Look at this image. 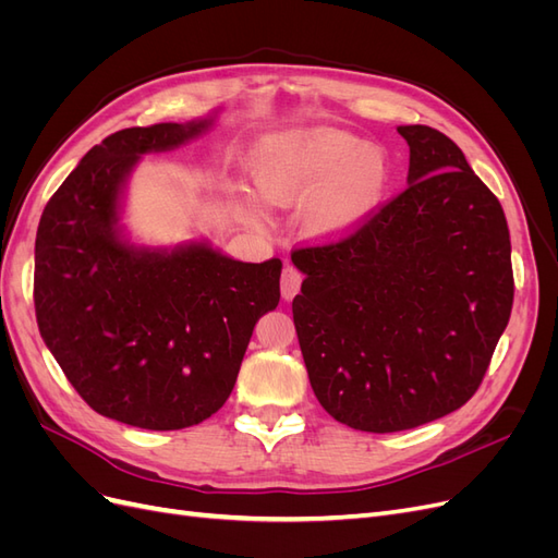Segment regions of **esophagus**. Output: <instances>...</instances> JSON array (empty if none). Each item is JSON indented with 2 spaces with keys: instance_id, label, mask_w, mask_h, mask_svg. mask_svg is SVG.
Returning a JSON list of instances; mask_svg holds the SVG:
<instances>
[{
  "instance_id": "34e87169",
  "label": "esophagus",
  "mask_w": 558,
  "mask_h": 558,
  "mask_svg": "<svg viewBox=\"0 0 558 558\" xmlns=\"http://www.w3.org/2000/svg\"><path fill=\"white\" fill-rule=\"evenodd\" d=\"M300 283H302V272L293 265H286L283 267V275H281V298L283 300H293L300 291Z\"/></svg>"
}]
</instances>
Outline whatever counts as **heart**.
<instances>
[{
	"label": "heart",
	"instance_id": "obj_1",
	"mask_svg": "<svg viewBox=\"0 0 558 558\" xmlns=\"http://www.w3.org/2000/svg\"><path fill=\"white\" fill-rule=\"evenodd\" d=\"M388 162L349 132L316 128L267 142L253 162V181L272 207H307L314 238H335L377 205Z\"/></svg>",
	"mask_w": 558,
	"mask_h": 558
}]
</instances>
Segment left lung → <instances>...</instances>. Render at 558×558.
<instances>
[{"label": "left lung", "mask_w": 558, "mask_h": 558, "mask_svg": "<svg viewBox=\"0 0 558 558\" xmlns=\"http://www.w3.org/2000/svg\"><path fill=\"white\" fill-rule=\"evenodd\" d=\"M408 189L337 240L298 246L293 324L324 410L367 433L410 430L477 393L508 326L514 275L498 197L463 150L400 125Z\"/></svg>", "instance_id": "1"}]
</instances>
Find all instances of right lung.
<instances>
[{
    "label": "right lung",
    "mask_w": 558,
    "mask_h": 558,
    "mask_svg": "<svg viewBox=\"0 0 558 558\" xmlns=\"http://www.w3.org/2000/svg\"><path fill=\"white\" fill-rule=\"evenodd\" d=\"M209 128H125L93 146L41 214L39 332L90 408L128 426L179 430L223 408L256 320L279 305L281 260L240 263L205 244H125L118 193L130 167Z\"/></svg>",
    "instance_id": "obj_1"
}]
</instances>
